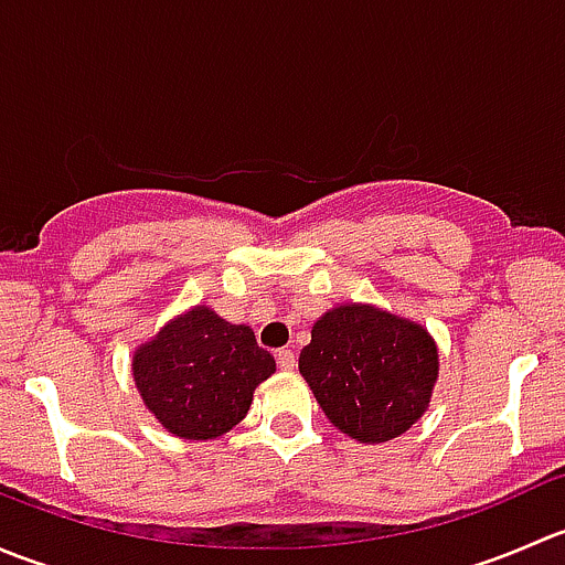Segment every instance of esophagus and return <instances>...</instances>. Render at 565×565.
Here are the masks:
<instances>
[{"mask_svg": "<svg viewBox=\"0 0 565 565\" xmlns=\"http://www.w3.org/2000/svg\"><path fill=\"white\" fill-rule=\"evenodd\" d=\"M276 361H278V366L284 369V372H292V369L298 366V358H295L292 350H278Z\"/></svg>", "mask_w": 565, "mask_h": 565, "instance_id": "1", "label": "esophagus"}]
</instances>
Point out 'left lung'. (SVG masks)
Returning <instances> with one entry per match:
<instances>
[{
	"label": "left lung",
	"mask_w": 565,
	"mask_h": 565,
	"mask_svg": "<svg viewBox=\"0 0 565 565\" xmlns=\"http://www.w3.org/2000/svg\"><path fill=\"white\" fill-rule=\"evenodd\" d=\"M298 366L330 424L352 440L385 443L429 407L437 347L420 324L352 303L317 319Z\"/></svg>",
	"instance_id": "obj_1"
}]
</instances>
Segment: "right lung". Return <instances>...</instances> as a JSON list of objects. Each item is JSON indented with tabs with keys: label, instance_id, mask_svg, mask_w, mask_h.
Returning <instances> with one entry per match:
<instances>
[{
	"label": "right lung",
	"instance_id": "add662e5",
	"mask_svg": "<svg viewBox=\"0 0 565 565\" xmlns=\"http://www.w3.org/2000/svg\"><path fill=\"white\" fill-rule=\"evenodd\" d=\"M276 372L254 330L207 306L172 319L134 355V380L156 418L182 440H213L246 418L254 388Z\"/></svg>",
	"mask_w": 565,
	"mask_h": 565
}]
</instances>
